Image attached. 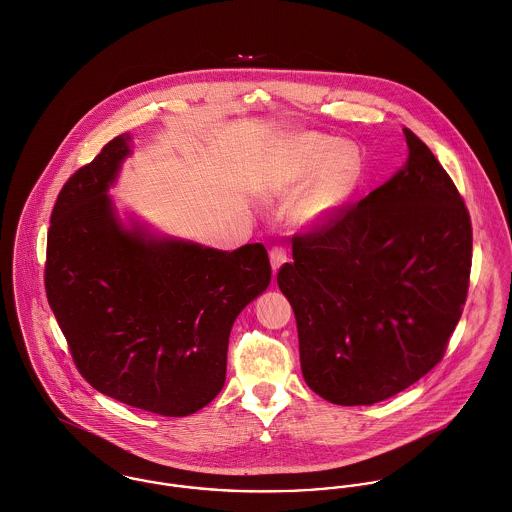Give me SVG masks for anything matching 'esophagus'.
I'll return each instance as SVG.
<instances>
[{
    "mask_svg": "<svg viewBox=\"0 0 512 512\" xmlns=\"http://www.w3.org/2000/svg\"><path fill=\"white\" fill-rule=\"evenodd\" d=\"M269 259H271V269H273V273H277V271L281 269V265L287 263V251H285V247L275 245V247L269 251Z\"/></svg>",
    "mask_w": 512,
    "mask_h": 512,
    "instance_id": "obj_1",
    "label": "esophagus"
}]
</instances>
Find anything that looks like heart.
<instances>
[{
	"label": "heart",
	"mask_w": 512,
	"mask_h": 512,
	"mask_svg": "<svg viewBox=\"0 0 512 512\" xmlns=\"http://www.w3.org/2000/svg\"><path fill=\"white\" fill-rule=\"evenodd\" d=\"M312 173L315 176L291 211L293 221L301 227L324 223L350 200L364 176V160L356 146L338 144L332 136L318 132L293 136L285 146L273 194L295 196Z\"/></svg>",
	"instance_id": "b5f03b06"
}]
</instances>
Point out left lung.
<instances>
[{
	"instance_id": "left-lung-1",
	"label": "left lung",
	"mask_w": 512,
	"mask_h": 512,
	"mask_svg": "<svg viewBox=\"0 0 512 512\" xmlns=\"http://www.w3.org/2000/svg\"><path fill=\"white\" fill-rule=\"evenodd\" d=\"M406 166L293 237L277 283L295 310L308 388L372 406L441 362L469 289L473 229L453 180L404 128Z\"/></svg>"
}]
</instances>
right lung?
Masks as SVG:
<instances>
[{"label": "right lung", "mask_w": 512, "mask_h": 512, "mask_svg": "<svg viewBox=\"0 0 512 512\" xmlns=\"http://www.w3.org/2000/svg\"><path fill=\"white\" fill-rule=\"evenodd\" d=\"M112 138L59 192L45 291L81 376L132 408L184 417L223 388L237 314L271 283L267 249L219 251L126 229L106 190L130 154Z\"/></svg>", "instance_id": "1"}]
</instances>
